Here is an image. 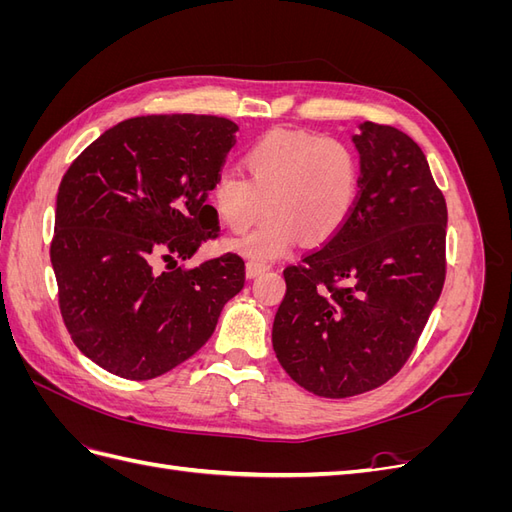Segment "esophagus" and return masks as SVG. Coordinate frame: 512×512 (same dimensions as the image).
<instances>
[{
  "instance_id": "obj_1",
  "label": "esophagus",
  "mask_w": 512,
  "mask_h": 512,
  "mask_svg": "<svg viewBox=\"0 0 512 512\" xmlns=\"http://www.w3.org/2000/svg\"><path fill=\"white\" fill-rule=\"evenodd\" d=\"M269 269H271V265H267V262H258V260H250V262H247V267H245L247 277H256V275L265 273Z\"/></svg>"
}]
</instances>
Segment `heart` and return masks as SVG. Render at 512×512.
I'll return each mask as SVG.
<instances>
[{"mask_svg": "<svg viewBox=\"0 0 512 512\" xmlns=\"http://www.w3.org/2000/svg\"><path fill=\"white\" fill-rule=\"evenodd\" d=\"M245 177L224 173L211 205L237 235L265 211L271 218L230 247L250 258H275L301 237L318 245L335 237L359 200L361 162L352 145L318 132H271L245 151Z\"/></svg>", "mask_w": 512, "mask_h": 512, "instance_id": "heart-1", "label": "heart"}]
</instances>
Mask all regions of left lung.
Returning <instances> with one entry per match:
<instances>
[{"label":"left lung","mask_w":512,"mask_h":512,"mask_svg":"<svg viewBox=\"0 0 512 512\" xmlns=\"http://www.w3.org/2000/svg\"><path fill=\"white\" fill-rule=\"evenodd\" d=\"M359 200L335 237L284 269L273 350L309 393L374 391L406 365L446 277V200L408 134L365 121Z\"/></svg>","instance_id":"obj_1"}]
</instances>
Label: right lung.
<instances>
[{
	"label": "right lung",
	"instance_id": "add662e5",
	"mask_svg": "<svg viewBox=\"0 0 512 512\" xmlns=\"http://www.w3.org/2000/svg\"><path fill=\"white\" fill-rule=\"evenodd\" d=\"M237 132L215 115L126 119L61 179L51 241L59 312L76 348L111 374L151 380L188 361L243 288L239 254L177 267L218 237L207 198Z\"/></svg>",
	"mask_w": 512,
	"mask_h": 512
}]
</instances>
